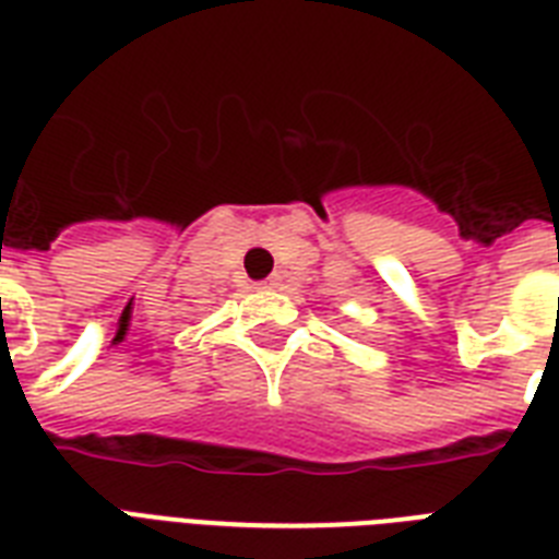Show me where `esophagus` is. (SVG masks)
<instances>
[{
    "label": "esophagus",
    "mask_w": 559,
    "mask_h": 559,
    "mask_svg": "<svg viewBox=\"0 0 559 559\" xmlns=\"http://www.w3.org/2000/svg\"><path fill=\"white\" fill-rule=\"evenodd\" d=\"M276 285H280V276H267V280H262V283H259V288H276Z\"/></svg>",
    "instance_id": "1"
}]
</instances>
